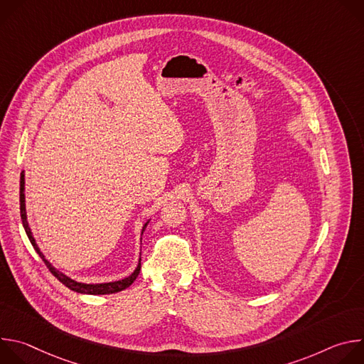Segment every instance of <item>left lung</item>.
Here are the masks:
<instances>
[{
	"label": "left lung",
	"instance_id": "8db88e82",
	"mask_svg": "<svg viewBox=\"0 0 364 364\" xmlns=\"http://www.w3.org/2000/svg\"><path fill=\"white\" fill-rule=\"evenodd\" d=\"M306 142H308V145H309V146H311V145H313V144H311V141H309V139H306Z\"/></svg>",
	"mask_w": 364,
	"mask_h": 364
}]
</instances>
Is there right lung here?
<instances>
[{
	"instance_id": "right-lung-1",
	"label": "right lung",
	"mask_w": 364,
	"mask_h": 364,
	"mask_svg": "<svg viewBox=\"0 0 364 364\" xmlns=\"http://www.w3.org/2000/svg\"><path fill=\"white\" fill-rule=\"evenodd\" d=\"M24 171H21V178H20V213H21V220H23V226H24V230L34 247V250L38 253V256L43 259V262L46 264V267L50 269V272L53 274L63 285H66L69 289L75 291V292H79V294H86V295H107V294H115V292H119V291H124L127 289L129 285H132V282L136 279V277L139 275V271H141V256H139V261H138V265L135 268V271L124 278V279H118V281H112V282H102V284H86V282H79V281H75L72 279L70 277L65 275L63 272H60L59 269H56L53 265H51L46 256L43 255V252L40 250L38 245L36 243V239L33 236V232L30 229V225H28V220H27V210H26V178H24ZM149 223L145 222V225L142 226L141 229V235L144 233L146 225ZM142 239V237H141Z\"/></svg>"
}]
</instances>
